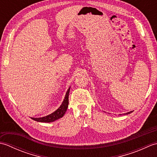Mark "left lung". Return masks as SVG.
Segmentation results:
<instances>
[{
  "label": "left lung",
  "mask_w": 157,
  "mask_h": 157,
  "mask_svg": "<svg viewBox=\"0 0 157 157\" xmlns=\"http://www.w3.org/2000/svg\"><path fill=\"white\" fill-rule=\"evenodd\" d=\"M133 111H129V112H128V113H125L124 115H128V114H129V113H132Z\"/></svg>",
  "instance_id": "1"
}]
</instances>
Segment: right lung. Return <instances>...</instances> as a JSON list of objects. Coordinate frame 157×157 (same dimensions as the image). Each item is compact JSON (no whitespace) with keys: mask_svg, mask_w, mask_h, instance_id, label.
Masks as SVG:
<instances>
[{"mask_svg":"<svg viewBox=\"0 0 157 157\" xmlns=\"http://www.w3.org/2000/svg\"><path fill=\"white\" fill-rule=\"evenodd\" d=\"M70 88L67 90V91L66 92V94L65 96V98L63 100L62 104L61 106L56 110L55 112L52 113L51 114L48 115H46L45 117H42L39 118H34L31 117L33 120H34L38 122H42V123H51L56 121L60 118H61L65 115V113L67 109L68 105H69V94L70 91Z\"/></svg>","mask_w":157,"mask_h":157,"instance_id":"1","label":"right lung"}]
</instances>
